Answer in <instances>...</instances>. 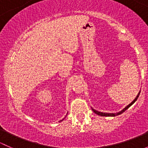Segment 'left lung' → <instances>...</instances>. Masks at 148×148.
Returning <instances> with one entry per match:
<instances>
[{
  "label": "left lung",
  "instance_id": "obj_1",
  "mask_svg": "<svg viewBox=\"0 0 148 148\" xmlns=\"http://www.w3.org/2000/svg\"><path fill=\"white\" fill-rule=\"evenodd\" d=\"M140 92H138V95H137V96H136V97H135V99H134V100L132 101V102H131V103H130V104H128V105H127L126 107H125V108H123V109H122V110H121V111L118 112H116V113H107V112H99V111H97V110H95V109H93V108H92V111L94 112L95 113V114H97V115H99V116H102V117H114V116L119 115V114H122V113H123L125 111V110H127V109L129 108V107H130V106H132V104H134V103H135V102H136V101H137V99H138V97H139V95H140Z\"/></svg>",
  "mask_w": 148,
  "mask_h": 148
}]
</instances>
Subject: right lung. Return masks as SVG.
<instances>
[{"mask_svg":"<svg viewBox=\"0 0 148 148\" xmlns=\"http://www.w3.org/2000/svg\"><path fill=\"white\" fill-rule=\"evenodd\" d=\"M67 114H68V112H67ZM67 114H66V115H67ZM64 119H62V120H60V122H61V121H62V120H64Z\"/></svg>","mask_w":148,"mask_h":148,"instance_id":"1","label":"right lung"}]
</instances>
